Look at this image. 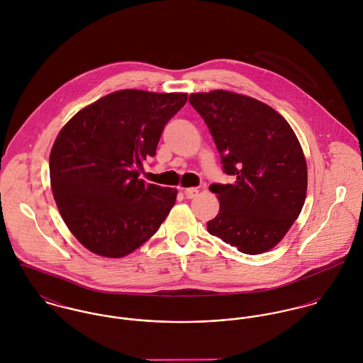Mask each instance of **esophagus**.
I'll use <instances>...</instances> for the list:
<instances>
[{"label":"esophagus","mask_w":363,"mask_h":363,"mask_svg":"<svg viewBox=\"0 0 363 363\" xmlns=\"http://www.w3.org/2000/svg\"><path fill=\"white\" fill-rule=\"evenodd\" d=\"M183 191H184V196H186L187 199H194V197H197V194H199V190H197V189H194V187L184 189Z\"/></svg>","instance_id":"1"}]
</instances>
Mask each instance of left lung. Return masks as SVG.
I'll list each match as a JSON object with an SVG mask.
<instances>
[{"label":"left lung","instance_id":"8db88e82","mask_svg":"<svg viewBox=\"0 0 363 363\" xmlns=\"http://www.w3.org/2000/svg\"><path fill=\"white\" fill-rule=\"evenodd\" d=\"M189 102L204 118L230 184L213 183L218 215L208 232L245 255L272 249L299 216L306 199L308 166L288 121L250 96L212 91Z\"/></svg>","mask_w":363,"mask_h":363}]
</instances>
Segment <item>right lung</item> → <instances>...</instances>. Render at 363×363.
<instances>
[{"mask_svg": "<svg viewBox=\"0 0 363 363\" xmlns=\"http://www.w3.org/2000/svg\"><path fill=\"white\" fill-rule=\"evenodd\" d=\"M187 94L117 91L78 111L50 152L58 211L82 246L118 259L154 236L177 190L141 180L140 169Z\"/></svg>", "mask_w": 363, "mask_h": 363, "instance_id": "obj_1", "label": "right lung"}]
</instances>
